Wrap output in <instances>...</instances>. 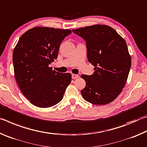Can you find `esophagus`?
Wrapping results in <instances>:
<instances>
[{
	"instance_id": "esophagus-1",
	"label": "esophagus",
	"mask_w": 147,
	"mask_h": 147,
	"mask_svg": "<svg viewBox=\"0 0 147 147\" xmlns=\"http://www.w3.org/2000/svg\"><path fill=\"white\" fill-rule=\"evenodd\" d=\"M78 78V75H77V74H72V78L76 79V78Z\"/></svg>"
}]
</instances>
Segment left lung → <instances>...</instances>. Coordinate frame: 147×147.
<instances>
[{
  "label": "left lung",
  "instance_id": "8db88e82",
  "mask_svg": "<svg viewBox=\"0 0 147 147\" xmlns=\"http://www.w3.org/2000/svg\"><path fill=\"white\" fill-rule=\"evenodd\" d=\"M73 32L86 41L88 61L94 67L92 75L81 76L86 83L82 95L94 105L111 102L125 86L131 67L125 40L113 28L102 24Z\"/></svg>",
  "mask_w": 147,
  "mask_h": 147
}]
</instances>
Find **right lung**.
Instances as JSON below:
<instances>
[{
	"label": "right lung",
	"instance_id": "right-lung-1",
	"mask_svg": "<svg viewBox=\"0 0 147 147\" xmlns=\"http://www.w3.org/2000/svg\"><path fill=\"white\" fill-rule=\"evenodd\" d=\"M71 33V30L34 27L22 35L14 48L15 78L33 105L49 108L63 98L71 74L58 73L49 65L57 59L61 43Z\"/></svg>",
	"mask_w": 147,
	"mask_h": 147
}]
</instances>
